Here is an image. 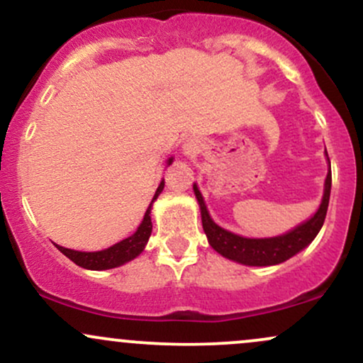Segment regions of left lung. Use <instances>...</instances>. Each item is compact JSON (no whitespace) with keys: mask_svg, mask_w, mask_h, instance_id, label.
<instances>
[{"mask_svg":"<svg viewBox=\"0 0 363 363\" xmlns=\"http://www.w3.org/2000/svg\"><path fill=\"white\" fill-rule=\"evenodd\" d=\"M194 194L199 203V210H201L203 230H205L208 237V242H210V245L216 252L222 254L227 259L242 262V264L247 266L280 264V262L290 259L291 256L301 252L303 247H307L315 239V235L319 234L328 213L329 194H331V170L328 172L323 201H320V206L315 211V215L307 220V222L298 225L297 228L290 230L289 234L272 237V239H245V237L235 235L232 232L218 227L210 218V215H208L203 196L196 186Z\"/></svg>","mask_w":363,"mask_h":363,"instance_id":"8db88e82","label":"left lung"}]
</instances>
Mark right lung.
<instances>
[{"label":"right lung","instance_id":"obj_1","mask_svg":"<svg viewBox=\"0 0 363 363\" xmlns=\"http://www.w3.org/2000/svg\"><path fill=\"white\" fill-rule=\"evenodd\" d=\"M172 164V158H169V165ZM165 182L162 181L160 186H158L155 196H153L152 203L158 198V194L162 193L164 189ZM152 203H150L147 213L143 216V222L138 227V230L135 232L131 237L128 239L121 240V242L114 244L109 249H104V251H97V252H80V251H73V249H66L57 245V249L65 254L66 257H69L74 264L82 266V268L86 269H109V268H116V266L124 264V262L135 259L138 254L145 249L147 245L150 234H152V218H150V210H152Z\"/></svg>","mask_w":363,"mask_h":363}]
</instances>
